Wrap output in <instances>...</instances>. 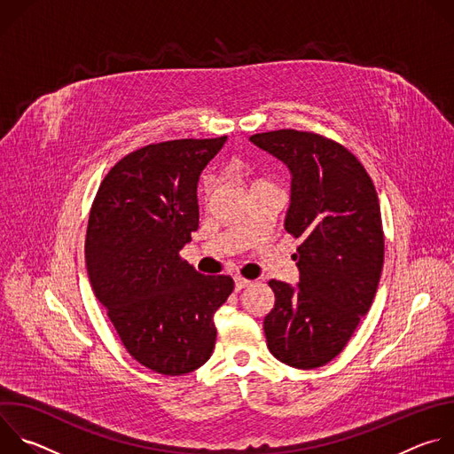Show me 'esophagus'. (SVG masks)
Segmentation results:
<instances>
[{
    "mask_svg": "<svg viewBox=\"0 0 454 454\" xmlns=\"http://www.w3.org/2000/svg\"><path fill=\"white\" fill-rule=\"evenodd\" d=\"M233 280H235V291H240V289L251 286V280H247V278H244V277H235Z\"/></svg>",
    "mask_w": 454,
    "mask_h": 454,
    "instance_id": "34e87169",
    "label": "esophagus"
}]
</instances>
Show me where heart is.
<instances>
[{
  "label": "heart",
  "instance_id": "heart-1",
  "mask_svg": "<svg viewBox=\"0 0 454 454\" xmlns=\"http://www.w3.org/2000/svg\"><path fill=\"white\" fill-rule=\"evenodd\" d=\"M256 183H264V179H256L253 184H256Z\"/></svg>",
  "mask_w": 454,
  "mask_h": 454
}]
</instances>
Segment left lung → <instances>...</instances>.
Segmentation results:
<instances>
[{"label": "left lung", "mask_w": 454, "mask_h": 454, "mask_svg": "<svg viewBox=\"0 0 454 454\" xmlns=\"http://www.w3.org/2000/svg\"><path fill=\"white\" fill-rule=\"evenodd\" d=\"M249 140L287 165L284 226L303 240L298 284L270 282L268 347L289 366L317 368L345 348L373 301L384 261L377 192L357 158L325 137L280 129Z\"/></svg>", "instance_id": "1"}]
</instances>
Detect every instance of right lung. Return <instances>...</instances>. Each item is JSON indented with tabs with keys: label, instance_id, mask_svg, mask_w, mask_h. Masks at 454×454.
I'll list each match as a JSON object with an SVG mask.
<instances>
[{
	"label": "right lung",
	"instance_id": "obj_1",
	"mask_svg": "<svg viewBox=\"0 0 454 454\" xmlns=\"http://www.w3.org/2000/svg\"><path fill=\"white\" fill-rule=\"evenodd\" d=\"M228 137L172 140L121 158L104 177L86 233V266L123 347L163 375L203 366L215 310L233 291L198 273L179 251L200 228L198 183Z\"/></svg>",
	"mask_w": 454,
	"mask_h": 454
}]
</instances>
